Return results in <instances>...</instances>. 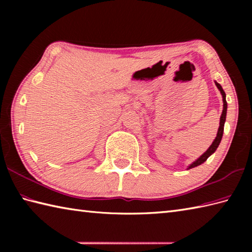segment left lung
Wrapping results in <instances>:
<instances>
[{"label":"left lung","mask_w":252,"mask_h":252,"mask_svg":"<svg viewBox=\"0 0 252 252\" xmlns=\"http://www.w3.org/2000/svg\"><path fill=\"white\" fill-rule=\"evenodd\" d=\"M216 82V85L217 88L219 89V91L221 92V95H222V98H223V110H222V115H221V118H220V126H219V130H218V133H217V136L215 138V141L212 142V144L210 145V147H209L207 151L203 153L201 156L196 159L194 162L190 163L189 167H187V170H189L191 168H195L197 167V165H199L201 163H203L206 161V160L211 156V155L215 153L217 151V148L219 147V145H220L221 143V140H222V136H223V131H224V123H225V120H226V111H227V103H226V95H225V92H224L222 87L220 84H219L217 81Z\"/></svg>","instance_id":"8db88e82"}]
</instances>
